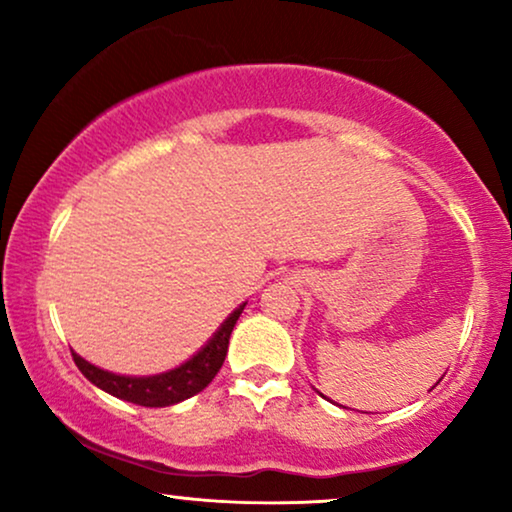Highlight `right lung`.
<instances>
[{"label":"right lung","mask_w":512,"mask_h":512,"mask_svg":"<svg viewBox=\"0 0 512 512\" xmlns=\"http://www.w3.org/2000/svg\"><path fill=\"white\" fill-rule=\"evenodd\" d=\"M244 305L237 307V310L223 321L219 331L214 333V338L209 340L207 345L193 356V359L181 363L179 368L170 370V373L151 375V377L114 375L93 366V363L83 361L79 354L72 352L74 363L79 366L81 373L95 384V387L104 389L107 394L116 398H123V401L128 403L144 405V408H165V405L186 401V398L200 394V391L205 389L207 384L214 380L216 373L221 370L223 359H226V352H228L230 333H233Z\"/></svg>","instance_id":"obj_1"}]
</instances>
